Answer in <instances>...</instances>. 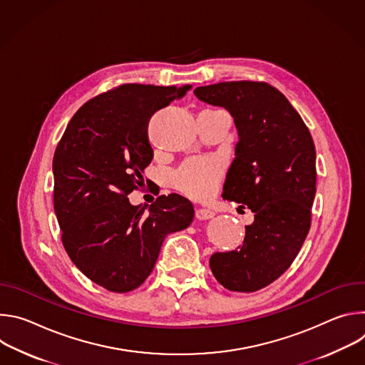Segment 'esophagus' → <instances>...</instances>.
<instances>
[{
	"label": "esophagus",
	"mask_w": 365,
	"mask_h": 365,
	"mask_svg": "<svg viewBox=\"0 0 365 365\" xmlns=\"http://www.w3.org/2000/svg\"><path fill=\"white\" fill-rule=\"evenodd\" d=\"M214 212L212 211H207V210H203V207H197V210L195 211V217L199 220V221H206V220H211L214 218Z\"/></svg>",
	"instance_id": "esophagus-1"
}]
</instances>
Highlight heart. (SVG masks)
<instances>
[{"label": "heart", "mask_w": 365, "mask_h": 365, "mask_svg": "<svg viewBox=\"0 0 365 365\" xmlns=\"http://www.w3.org/2000/svg\"><path fill=\"white\" fill-rule=\"evenodd\" d=\"M222 163L217 159H195L186 162L173 176V185L192 197H207L218 186Z\"/></svg>", "instance_id": "heart-1"}]
</instances>
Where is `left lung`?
<instances>
[{
  "label": "left lung",
  "mask_w": 365,
  "mask_h": 365,
  "mask_svg": "<svg viewBox=\"0 0 365 365\" xmlns=\"http://www.w3.org/2000/svg\"><path fill=\"white\" fill-rule=\"evenodd\" d=\"M193 93L234 118L238 143L222 197L254 214L244 244L215 252L210 266L225 289L255 292L290 267L309 232L317 193L315 144L287 98L269 83L221 82Z\"/></svg>",
  "instance_id": "8db88e82"
}]
</instances>
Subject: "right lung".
I'll use <instances>...</instances> for the list:
<instances>
[{
  "mask_svg": "<svg viewBox=\"0 0 365 365\" xmlns=\"http://www.w3.org/2000/svg\"><path fill=\"white\" fill-rule=\"evenodd\" d=\"M189 89L127 83L101 93L73 115L55 151L63 247L88 279L110 292L143 284L165 238L193 221V205L180 195H162L148 207L127 197L153 160L150 118Z\"/></svg>",
  "mask_w": 365,
  "mask_h": 365,
  "instance_id": "1",
  "label": "right lung"
}]
</instances>
